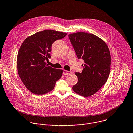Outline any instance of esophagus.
Returning <instances> with one entry per match:
<instances>
[{
  "label": "esophagus",
  "instance_id": "esophagus-1",
  "mask_svg": "<svg viewBox=\"0 0 133 133\" xmlns=\"http://www.w3.org/2000/svg\"><path fill=\"white\" fill-rule=\"evenodd\" d=\"M70 73H71V71H68L67 70H64L63 71V74L64 75H68V74H70Z\"/></svg>",
  "mask_w": 133,
  "mask_h": 133
}]
</instances>
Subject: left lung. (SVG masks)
<instances>
[{
    "mask_svg": "<svg viewBox=\"0 0 133 133\" xmlns=\"http://www.w3.org/2000/svg\"><path fill=\"white\" fill-rule=\"evenodd\" d=\"M68 37L78 59L84 61L82 73H75L78 82L72 88L75 93L88 97L97 92L109 76V49L104 41L92 34L79 32Z\"/></svg>",
    "mask_w": 133,
    "mask_h": 133,
    "instance_id": "1",
    "label": "left lung"
}]
</instances>
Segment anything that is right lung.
I'll return each mask as SVG.
<instances>
[{"instance_id": "right-lung-1", "label": "right lung", "mask_w": 133, "mask_h": 133, "mask_svg": "<svg viewBox=\"0 0 133 133\" xmlns=\"http://www.w3.org/2000/svg\"><path fill=\"white\" fill-rule=\"evenodd\" d=\"M67 33L54 30L39 31L28 37L18 52L17 67L19 77L32 93L41 95L52 91L63 70L48 66L46 60L55 41L64 38Z\"/></svg>"}]
</instances>
